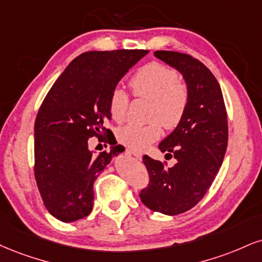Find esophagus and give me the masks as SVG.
<instances>
[{
  "label": "esophagus",
  "mask_w": 262,
  "mask_h": 262,
  "mask_svg": "<svg viewBox=\"0 0 262 262\" xmlns=\"http://www.w3.org/2000/svg\"><path fill=\"white\" fill-rule=\"evenodd\" d=\"M128 152H130L132 155L137 157V159L141 160V156H143V154H141V151H138V150H134V149H128Z\"/></svg>",
  "instance_id": "esophagus-1"
}]
</instances>
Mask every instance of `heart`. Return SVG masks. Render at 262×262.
<instances>
[{
    "label": "heart",
    "mask_w": 262,
    "mask_h": 262,
    "mask_svg": "<svg viewBox=\"0 0 262 262\" xmlns=\"http://www.w3.org/2000/svg\"><path fill=\"white\" fill-rule=\"evenodd\" d=\"M134 95L150 101L149 124L124 125L118 130V140L133 149H144L161 135L162 123L166 129L177 127L188 105V90L178 81L172 68L161 63H149L141 67L129 81ZM129 97L124 90L115 89L110 97L108 110L116 122H122L127 115Z\"/></svg>",
    "instance_id": "b5f03b06"
}]
</instances>
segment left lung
<instances>
[{"instance_id":"left-lung-1","label":"left lung","mask_w":262,"mask_h":262,"mask_svg":"<svg viewBox=\"0 0 262 262\" xmlns=\"http://www.w3.org/2000/svg\"><path fill=\"white\" fill-rule=\"evenodd\" d=\"M156 58L182 74L188 90L184 116L159 149L174 157L173 167L144 155L150 176L141 190L146 207L176 216L194 207L215 181L228 143V123L222 91L213 74L198 59L173 51H156Z\"/></svg>"}]
</instances>
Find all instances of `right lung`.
I'll return each mask as SVG.
<instances>
[{
    "instance_id": "obj_1",
    "label": "right lung",
    "mask_w": 262,
    "mask_h": 262,
    "mask_svg": "<svg viewBox=\"0 0 262 262\" xmlns=\"http://www.w3.org/2000/svg\"><path fill=\"white\" fill-rule=\"evenodd\" d=\"M149 51H90L73 59L59 75L37 112L34 127L35 179L47 211L62 222H74L93 211L94 183L124 151L89 149L90 138L103 140L110 130L108 105L119 80ZM110 144V141H108Z\"/></svg>"
}]
</instances>
